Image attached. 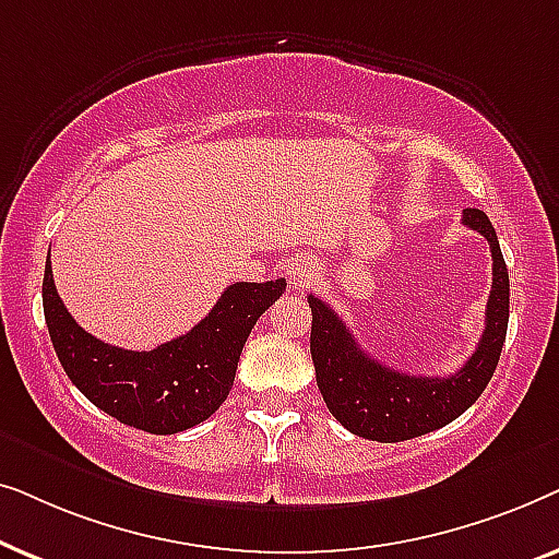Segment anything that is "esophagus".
Instances as JSON below:
<instances>
[{
    "instance_id": "1",
    "label": "esophagus",
    "mask_w": 559,
    "mask_h": 559,
    "mask_svg": "<svg viewBox=\"0 0 559 559\" xmlns=\"http://www.w3.org/2000/svg\"><path fill=\"white\" fill-rule=\"evenodd\" d=\"M289 285H293L295 289H302L310 285V280L316 277V264L310 262V259H300V262H295L293 266H289Z\"/></svg>"
}]
</instances>
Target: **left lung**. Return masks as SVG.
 I'll use <instances>...</instances> for the list:
<instances>
[{
	"label": "left lung",
	"instance_id": "8db88e82",
	"mask_svg": "<svg viewBox=\"0 0 559 559\" xmlns=\"http://www.w3.org/2000/svg\"><path fill=\"white\" fill-rule=\"evenodd\" d=\"M463 224L491 243L493 285L486 305V331L473 356L450 377H415L373 361L331 305L308 295L312 310L310 354L331 415L366 440L402 442L461 417L484 394L499 364L509 325V272L499 239L484 211L465 209Z\"/></svg>",
	"mask_w": 559,
	"mask_h": 559
}]
</instances>
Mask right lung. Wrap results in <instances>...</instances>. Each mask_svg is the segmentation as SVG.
I'll return each instance as SVG.
<instances>
[{"instance_id": "right-lung-1", "label": "right lung", "mask_w": 559, "mask_h": 559, "mask_svg": "<svg viewBox=\"0 0 559 559\" xmlns=\"http://www.w3.org/2000/svg\"><path fill=\"white\" fill-rule=\"evenodd\" d=\"M285 287V280L236 282L193 331L152 350H124L71 318L48 254L43 310L60 366L88 402L136 430L175 435L201 425L226 402L251 328Z\"/></svg>"}]
</instances>
